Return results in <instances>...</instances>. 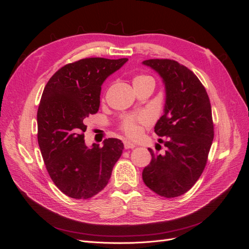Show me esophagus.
Here are the masks:
<instances>
[{"mask_svg":"<svg viewBox=\"0 0 249 249\" xmlns=\"http://www.w3.org/2000/svg\"><path fill=\"white\" fill-rule=\"evenodd\" d=\"M124 148H125V149L136 147V144H135V143H133V142H131V141H127V140H125V141L124 142Z\"/></svg>","mask_w":249,"mask_h":249,"instance_id":"esophagus-1","label":"esophagus"}]
</instances>
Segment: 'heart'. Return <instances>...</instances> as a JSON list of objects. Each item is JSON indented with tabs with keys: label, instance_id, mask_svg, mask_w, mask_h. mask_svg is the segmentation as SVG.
Segmentation results:
<instances>
[{
	"label": "heart",
	"instance_id": "obj_1",
	"mask_svg": "<svg viewBox=\"0 0 249 249\" xmlns=\"http://www.w3.org/2000/svg\"><path fill=\"white\" fill-rule=\"evenodd\" d=\"M145 80H152L149 77L146 76H138L133 80V84H137L142 81ZM147 123V118L143 115H132V116H126L124 118L122 127L124 132L132 138L137 137L140 134V124H144Z\"/></svg>",
	"mask_w": 249,
	"mask_h": 249
}]
</instances>
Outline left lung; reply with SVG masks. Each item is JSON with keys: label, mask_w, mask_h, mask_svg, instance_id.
I'll return each instance as SVG.
<instances>
[{"label": "left lung", "mask_w": 249, "mask_h": 249, "mask_svg": "<svg viewBox=\"0 0 249 249\" xmlns=\"http://www.w3.org/2000/svg\"><path fill=\"white\" fill-rule=\"evenodd\" d=\"M142 64L159 73L165 86L164 113L155 133L166 146L164 155L148 148L152 161L142 178L161 196L178 197L191 189L207 164L214 138L210 100L198 78L175 60L149 59Z\"/></svg>", "instance_id": "obj_1"}]
</instances>
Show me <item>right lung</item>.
<instances>
[{
  "label": "right lung",
  "instance_id": "obj_1",
  "mask_svg": "<svg viewBox=\"0 0 249 249\" xmlns=\"http://www.w3.org/2000/svg\"><path fill=\"white\" fill-rule=\"evenodd\" d=\"M126 58H86L66 64L44 87L37 112L38 144L54 184L67 196L87 199L108 184L124 150L116 138L87 146L84 120L100 108L102 85Z\"/></svg>",
  "mask_w": 249,
  "mask_h": 249
}]
</instances>
